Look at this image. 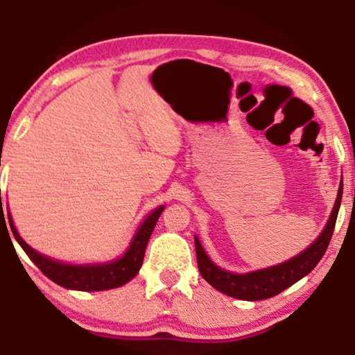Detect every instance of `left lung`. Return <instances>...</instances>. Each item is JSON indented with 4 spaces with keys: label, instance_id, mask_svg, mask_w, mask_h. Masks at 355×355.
Here are the masks:
<instances>
[{
    "label": "left lung",
    "instance_id": "left-lung-1",
    "mask_svg": "<svg viewBox=\"0 0 355 355\" xmlns=\"http://www.w3.org/2000/svg\"><path fill=\"white\" fill-rule=\"evenodd\" d=\"M340 198H343V182H340L333 213H331L329 221H327L321 236L318 237L304 252L297 255V257L286 260V262L280 263V266L263 268V270L241 273V275L223 270V268L216 267L211 262L203 248H201L200 241L195 237L196 260H198L201 277H203L211 286H214V288L221 291V293L230 295L232 298L248 300V302L272 298L275 297V295L282 293L285 288L297 284L300 278L308 275V273L318 266V262H320L322 255H324L334 232Z\"/></svg>",
    "mask_w": 355,
    "mask_h": 355
}]
</instances>
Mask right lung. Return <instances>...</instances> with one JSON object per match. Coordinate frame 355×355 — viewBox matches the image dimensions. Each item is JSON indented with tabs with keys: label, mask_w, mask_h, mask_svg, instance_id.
Returning <instances> with one entry per match:
<instances>
[{
	"label": "right lung",
	"mask_w": 355,
	"mask_h": 355,
	"mask_svg": "<svg viewBox=\"0 0 355 355\" xmlns=\"http://www.w3.org/2000/svg\"><path fill=\"white\" fill-rule=\"evenodd\" d=\"M164 206H160V208H157L154 213H150L149 216H147L146 221L142 223V226L137 230L136 236H134L128 252H125L123 257L114 260V262L98 263V266H67V263H60L49 257H44V255L35 252L34 249H31L29 245L22 241V237L17 234L15 224H12L10 211H8V219H10L11 231L12 234H15L16 241L19 242L21 248L24 249V252L29 255V259L33 260L35 266L39 267V270L47 278H51L52 282L64 286V288L80 291H100L118 288V286L128 284L131 278L137 275L139 268L142 266V260H144L147 242L150 239L152 231H154ZM4 224H6V221H4Z\"/></svg>",
	"instance_id": "obj_1"
}]
</instances>
